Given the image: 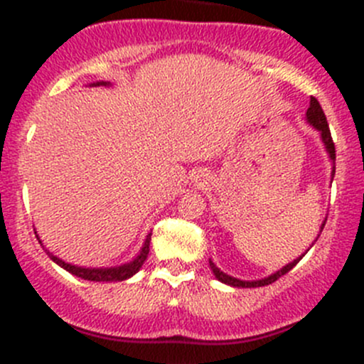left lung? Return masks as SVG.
<instances>
[{
  "instance_id": "1",
  "label": "left lung",
  "mask_w": 364,
  "mask_h": 364,
  "mask_svg": "<svg viewBox=\"0 0 364 364\" xmlns=\"http://www.w3.org/2000/svg\"><path fill=\"white\" fill-rule=\"evenodd\" d=\"M306 119H308V123H310L311 127L315 128V130L321 132V137H322V142H324V146H326V151H328L329 159L333 160V172H331V176H333V178H335V160H336L335 142H333L331 132H329L328 119H326L324 111H322V107H321V104H318V102H317V98H314V97L310 98V107H308V111H306ZM324 225H326V222L322 223L321 229H324ZM321 232H322V230H321ZM303 255H304V253H303ZM303 255H301V257H303ZM301 257H299V259L292 260V262L287 264V266L282 267V269L277 271V273L269 274V277L262 278V280H253V282L240 280V278L229 277V274H225V273H223V271H220L218 267L215 266V262H213V260H209V267H211V271H213V274H215V277H216V280H220V282H222V284L232 285V287L252 289V287H264V285H269V284H273V282H277L278 278L284 277V274H287L289 271H291L292 267H294L296 264L299 262Z\"/></svg>"
}]
</instances>
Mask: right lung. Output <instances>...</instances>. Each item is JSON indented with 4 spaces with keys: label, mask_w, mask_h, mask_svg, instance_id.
Listing matches in <instances>:
<instances>
[{
    "label": "right lung",
    "mask_w": 364,
    "mask_h": 364,
    "mask_svg": "<svg viewBox=\"0 0 364 364\" xmlns=\"http://www.w3.org/2000/svg\"><path fill=\"white\" fill-rule=\"evenodd\" d=\"M93 86H109V82H104V80H102V82H95ZM36 237H38V236H36ZM38 241H40V237H38ZM149 241H151V234H148V236H146L144 245H142L141 252H139V255L135 257L134 260H130V262H127V264H121V266H116V267H80V266H73V264H68V262H65V260L58 259V257L53 255V253H50L49 250H46V252L49 253V257L54 260V262L58 264V266H61L63 269H67L68 273L75 274V277L82 278V280H90V282H123V280H127V278L134 277V274L137 273V271L142 267L144 260L148 259ZM40 243H42V241H40Z\"/></svg>",
    "instance_id": "obj_1"
}]
</instances>
